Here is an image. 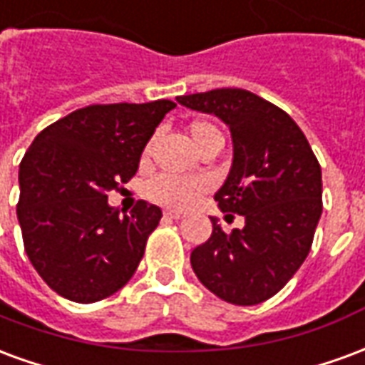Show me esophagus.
Masks as SVG:
<instances>
[{"instance_id":"obj_1","label":"esophagus","mask_w":365,"mask_h":365,"mask_svg":"<svg viewBox=\"0 0 365 365\" xmlns=\"http://www.w3.org/2000/svg\"><path fill=\"white\" fill-rule=\"evenodd\" d=\"M164 215H166L168 219H175V221H178V219H182V213H180V211H170V209H168Z\"/></svg>"}]
</instances>
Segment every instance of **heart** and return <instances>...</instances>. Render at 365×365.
Wrapping results in <instances>:
<instances>
[{"label": "heart", "mask_w": 365, "mask_h": 365, "mask_svg": "<svg viewBox=\"0 0 365 365\" xmlns=\"http://www.w3.org/2000/svg\"><path fill=\"white\" fill-rule=\"evenodd\" d=\"M190 135L193 144L197 146V150H201L211 140L222 138L221 130L205 120L193 123L190 127ZM199 191H201V185L195 180L178 178V175H158L146 185V197L160 205L182 209L197 197Z\"/></svg>", "instance_id": "obj_1"}]
</instances>
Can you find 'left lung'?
Wrapping results in <instances>:
<instances>
[{"label":"left lung","mask_w":365,"mask_h":365,"mask_svg":"<svg viewBox=\"0 0 365 365\" xmlns=\"http://www.w3.org/2000/svg\"><path fill=\"white\" fill-rule=\"evenodd\" d=\"M175 99L230 128L232 166L215 201L222 213L245 217V227L229 235L211 217L213 232L193 248L191 268L222 301L258 305L289 282L311 250L322 213L319 160L297 123L252 91L222 88Z\"/></svg>","instance_id":"8db88e82"}]
</instances>
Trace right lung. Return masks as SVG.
<instances>
[{
    "label": "right lung",
    "mask_w": 365,
    "mask_h": 365,
    "mask_svg": "<svg viewBox=\"0 0 365 365\" xmlns=\"http://www.w3.org/2000/svg\"><path fill=\"white\" fill-rule=\"evenodd\" d=\"M170 99L88 105L41 130L19 166V219L29 260L46 285L76 303L109 297L133 277L160 207L123 215L107 193L138 170Z\"/></svg>",
    "instance_id": "right-lung-1"
}]
</instances>
